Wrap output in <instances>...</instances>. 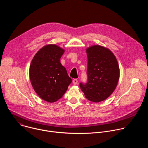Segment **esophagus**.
<instances>
[{
    "instance_id": "obj_1",
    "label": "esophagus",
    "mask_w": 148,
    "mask_h": 148,
    "mask_svg": "<svg viewBox=\"0 0 148 148\" xmlns=\"http://www.w3.org/2000/svg\"><path fill=\"white\" fill-rule=\"evenodd\" d=\"M73 82L74 85H77V84H78V79H74L73 81Z\"/></svg>"
}]
</instances>
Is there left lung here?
Masks as SVG:
<instances>
[{"instance_id":"left-lung-1","label":"left lung","mask_w":148,"mask_h":148,"mask_svg":"<svg viewBox=\"0 0 148 148\" xmlns=\"http://www.w3.org/2000/svg\"><path fill=\"white\" fill-rule=\"evenodd\" d=\"M87 82L79 87L86 98L99 102L109 97L115 90L119 78V68L114 54L108 49L93 46L87 49Z\"/></svg>"}]
</instances>
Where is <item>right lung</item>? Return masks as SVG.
<instances>
[{"label":"right lung","mask_w":148,"mask_h":148,"mask_svg":"<svg viewBox=\"0 0 148 148\" xmlns=\"http://www.w3.org/2000/svg\"><path fill=\"white\" fill-rule=\"evenodd\" d=\"M64 52L55 45L46 46L36 54L30 66V78L34 91L49 102L60 99L72 82L60 62Z\"/></svg>","instance_id":"right-lung-1"}]
</instances>
